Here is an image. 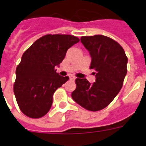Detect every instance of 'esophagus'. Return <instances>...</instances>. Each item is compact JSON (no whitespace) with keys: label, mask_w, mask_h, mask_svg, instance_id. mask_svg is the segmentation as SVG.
I'll list each match as a JSON object with an SVG mask.
<instances>
[{"label":"esophagus","mask_w":146,"mask_h":146,"mask_svg":"<svg viewBox=\"0 0 146 146\" xmlns=\"http://www.w3.org/2000/svg\"><path fill=\"white\" fill-rule=\"evenodd\" d=\"M69 78H70L71 80H74L76 79V77H74V76H73V75H70V76H69Z\"/></svg>","instance_id":"1"}]
</instances>
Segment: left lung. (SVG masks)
<instances>
[{"label":"left lung","instance_id":"1","mask_svg":"<svg viewBox=\"0 0 146 146\" xmlns=\"http://www.w3.org/2000/svg\"><path fill=\"white\" fill-rule=\"evenodd\" d=\"M80 41L91 55L90 69L96 72V82L77 78L72 97L85 109L99 111L112 102L123 86L128 58L118 42L103 35L82 36Z\"/></svg>","mask_w":146,"mask_h":146}]
</instances>
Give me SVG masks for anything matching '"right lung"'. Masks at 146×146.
Returning <instances> with one entry per match:
<instances>
[{"label":"right lung","mask_w":146,"mask_h":146,"mask_svg":"<svg viewBox=\"0 0 146 146\" xmlns=\"http://www.w3.org/2000/svg\"><path fill=\"white\" fill-rule=\"evenodd\" d=\"M79 41L71 35L47 34L23 53L16 69L14 93L25 115L39 118L48 113L55 91L69 79L59 75L55 66H59L68 49Z\"/></svg>","instance_id":"obj_1"}]
</instances>
